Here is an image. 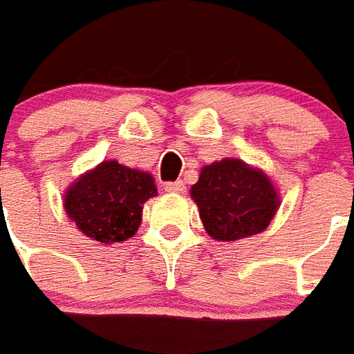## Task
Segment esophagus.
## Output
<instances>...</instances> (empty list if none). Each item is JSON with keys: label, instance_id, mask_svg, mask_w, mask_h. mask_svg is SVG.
<instances>
[{"label": "esophagus", "instance_id": "34e87169", "mask_svg": "<svg viewBox=\"0 0 354 354\" xmlns=\"http://www.w3.org/2000/svg\"><path fill=\"white\" fill-rule=\"evenodd\" d=\"M184 182H167L165 184V192H169V194H184Z\"/></svg>", "mask_w": 354, "mask_h": 354}]
</instances>
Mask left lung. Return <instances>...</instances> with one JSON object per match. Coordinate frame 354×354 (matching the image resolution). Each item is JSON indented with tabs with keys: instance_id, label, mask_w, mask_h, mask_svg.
<instances>
[{
	"instance_id": "1",
	"label": "left lung",
	"mask_w": 354,
	"mask_h": 354,
	"mask_svg": "<svg viewBox=\"0 0 354 354\" xmlns=\"http://www.w3.org/2000/svg\"><path fill=\"white\" fill-rule=\"evenodd\" d=\"M192 197L207 234L218 241H237L261 234L278 209V195L266 174L239 159L203 167Z\"/></svg>"
}]
</instances>
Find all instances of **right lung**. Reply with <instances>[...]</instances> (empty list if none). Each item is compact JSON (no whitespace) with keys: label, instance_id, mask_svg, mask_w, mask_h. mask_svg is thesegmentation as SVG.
<instances>
[{"label":"right lung","instance_id":"right-lung-1","mask_svg":"<svg viewBox=\"0 0 354 354\" xmlns=\"http://www.w3.org/2000/svg\"><path fill=\"white\" fill-rule=\"evenodd\" d=\"M153 195L157 187L151 174L105 160L71 185L65 209L84 236L120 243L138 232L143 203Z\"/></svg>","mask_w":354,"mask_h":354}]
</instances>
